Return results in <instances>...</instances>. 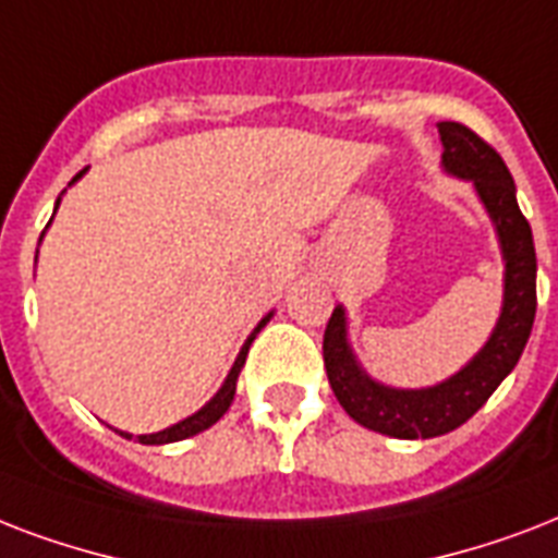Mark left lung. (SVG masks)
<instances>
[{
  "mask_svg": "<svg viewBox=\"0 0 558 558\" xmlns=\"http://www.w3.org/2000/svg\"><path fill=\"white\" fill-rule=\"evenodd\" d=\"M442 142V170L472 182L493 219L504 257V304L498 324L469 365L432 388H390L371 379L348 341V315L336 306L324 330L327 379L359 425L399 440H428L454 432L493 397L527 348L536 318V245L515 199V182L504 159L469 126L437 124Z\"/></svg>",
  "mask_w": 558,
  "mask_h": 558,
  "instance_id": "obj_1",
  "label": "left lung"
}]
</instances>
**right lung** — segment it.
I'll list each match as a JSON object with an SVG mask.
<instances>
[{
  "label": "right lung",
  "instance_id": "right-lung-1",
  "mask_svg": "<svg viewBox=\"0 0 558 558\" xmlns=\"http://www.w3.org/2000/svg\"><path fill=\"white\" fill-rule=\"evenodd\" d=\"M83 173H86V170H81V173H77V177H74L72 182H77V179H81ZM57 205H60V196H57ZM54 210H57V208H54ZM269 318H271V313L266 315V318H263V322L257 324V327H254L252 336H248V339H245V344H243V350H240V356H236L234 367H231V371H228L226 381H222V388H219L217 393H214V399H210V402H205V405H202L199 411H196V414L185 416V420H182V423L170 425V428H165V432L142 434V437H138V442H144V446H161V442L187 440V437H193V434L205 432V428H210V425L217 423L219 416L226 414L228 408H231V402H234V393H236V376H240V371H243L245 356H248V348H252L254 336H257V332H260L263 327H266V322H269ZM118 434H121V437H133V434H126V432H118Z\"/></svg>",
  "mask_w": 558,
  "mask_h": 558
}]
</instances>
